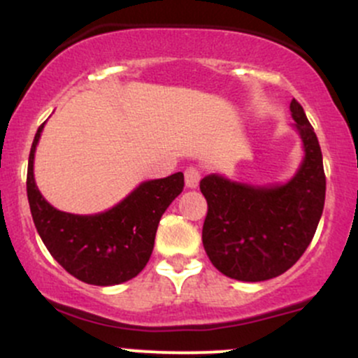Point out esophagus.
Listing matches in <instances>:
<instances>
[{"mask_svg":"<svg viewBox=\"0 0 358 358\" xmlns=\"http://www.w3.org/2000/svg\"><path fill=\"white\" fill-rule=\"evenodd\" d=\"M184 179H186L187 187H198L201 174H199V171L196 167H187L186 172H184Z\"/></svg>","mask_w":358,"mask_h":358,"instance_id":"34e87169","label":"esophagus"}]
</instances>
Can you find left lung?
<instances>
[{
	"mask_svg": "<svg viewBox=\"0 0 358 358\" xmlns=\"http://www.w3.org/2000/svg\"><path fill=\"white\" fill-rule=\"evenodd\" d=\"M306 159L290 182L252 187L206 176L199 189L208 203L203 245L218 271L241 282H263L294 266L316 234L324 208L326 176L314 128L290 102Z\"/></svg>",
	"mask_w": 358,
	"mask_h": 358,
	"instance_id": "obj_1",
	"label": "left lung"
}]
</instances>
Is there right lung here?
I'll list each match as a JSON object with an SVG mask.
<instances>
[{
	"instance_id": "obj_1",
	"label": "right lung",
	"mask_w": 358,
	"mask_h": 358,
	"mask_svg": "<svg viewBox=\"0 0 358 358\" xmlns=\"http://www.w3.org/2000/svg\"><path fill=\"white\" fill-rule=\"evenodd\" d=\"M42 128L30 148L27 196L44 245L70 275L90 285H117L134 278L152 256L160 217L182 191V172L140 184L106 213H64L42 198L34 180V153Z\"/></svg>"
}]
</instances>
